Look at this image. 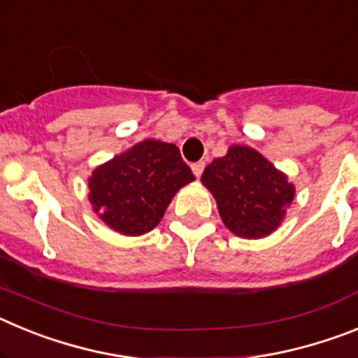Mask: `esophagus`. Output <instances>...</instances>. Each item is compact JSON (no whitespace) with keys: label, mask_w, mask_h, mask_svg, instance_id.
<instances>
[{"label":"esophagus","mask_w":358,"mask_h":358,"mask_svg":"<svg viewBox=\"0 0 358 358\" xmlns=\"http://www.w3.org/2000/svg\"><path fill=\"white\" fill-rule=\"evenodd\" d=\"M192 170H194L195 177H201L204 172V161H197V163L192 164Z\"/></svg>","instance_id":"esophagus-1"}]
</instances>
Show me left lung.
<instances>
[{"label": "left lung", "mask_w": 358, "mask_h": 358, "mask_svg": "<svg viewBox=\"0 0 358 358\" xmlns=\"http://www.w3.org/2000/svg\"><path fill=\"white\" fill-rule=\"evenodd\" d=\"M201 181L213 194L222 222L240 238L271 235L296 195L285 173L245 145H233L211 161Z\"/></svg>", "instance_id": "8db88e82"}]
</instances>
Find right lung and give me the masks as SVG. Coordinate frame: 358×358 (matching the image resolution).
Instances as JSON below:
<instances>
[{"instance_id":"add662e5","label":"right lung","mask_w":358,"mask_h":358,"mask_svg":"<svg viewBox=\"0 0 358 358\" xmlns=\"http://www.w3.org/2000/svg\"><path fill=\"white\" fill-rule=\"evenodd\" d=\"M194 179L176 145L145 140L96 166L87 197L110 229L140 236L159 224L173 195Z\"/></svg>"}]
</instances>
